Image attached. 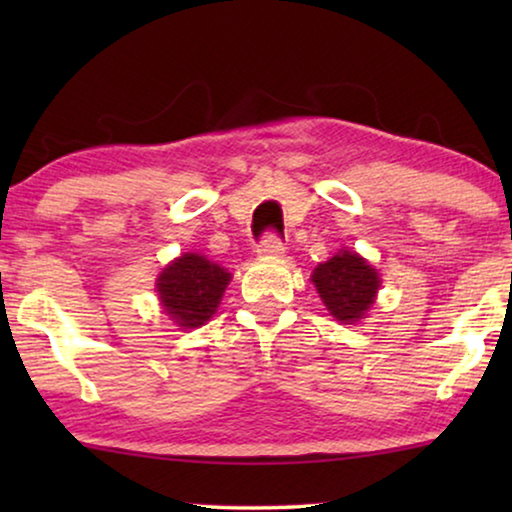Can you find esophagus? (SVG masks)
Wrapping results in <instances>:
<instances>
[{
  "mask_svg": "<svg viewBox=\"0 0 512 512\" xmlns=\"http://www.w3.org/2000/svg\"><path fill=\"white\" fill-rule=\"evenodd\" d=\"M284 254V242L277 235H265L261 244H258V256L263 258H279Z\"/></svg>",
  "mask_w": 512,
  "mask_h": 512,
  "instance_id": "1",
  "label": "esophagus"
}]
</instances>
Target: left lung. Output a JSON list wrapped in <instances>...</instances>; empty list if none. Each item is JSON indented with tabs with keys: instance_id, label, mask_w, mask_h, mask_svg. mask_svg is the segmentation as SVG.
Returning <instances> with one entry per match:
<instances>
[{
	"instance_id": "1",
	"label": "left lung",
	"mask_w": 512,
	"mask_h": 512,
	"mask_svg": "<svg viewBox=\"0 0 512 512\" xmlns=\"http://www.w3.org/2000/svg\"><path fill=\"white\" fill-rule=\"evenodd\" d=\"M312 282L326 310L340 324H356L366 319L380 289L377 270L366 258L349 249H340L326 263H319L312 272Z\"/></svg>"
}]
</instances>
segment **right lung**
I'll list each match as a JSON object with an SVG mask.
<instances>
[{"label": "right lung", "instance_id": "add662e5", "mask_svg": "<svg viewBox=\"0 0 512 512\" xmlns=\"http://www.w3.org/2000/svg\"><path fill=\"white\" fill-rule=\"evenodd\" d=\"M230 272L200 254H181L158 275V298L174 324L198 328L219 307Z\"/></svg>", "mask_w": 512, "mask_h": 512}]
</instances>
